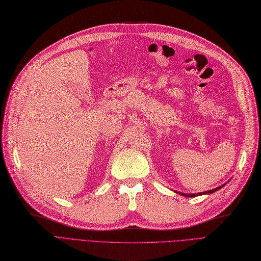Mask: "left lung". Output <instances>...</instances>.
Returning a JSON list of instances; mask_svg holds the SVG:
<instances>
[{
  "label": "left lung",
  "mask_w": 261,
  "mask_h": 261,
  "mask_svg": "<svg viewBox=\"0 0 261 261\" xmlns=\"http://www.w3.org/2000/svg\"><path fill=\"white\" fill-rule=\"evenodd\" d=\"M224 186H225V184H223V186H221V187H219V188H216V189H214V190H209V191H206V192H203V193H196V194H183V193H180V194L183 195V196H187V197H195V196H199V195H201V194H212V193H214V192L218 191L219 189L223 188ZM178 193H179V192H178Z\"/></svg>",
  "instance_id": "left-lung-1"
}]
</instances>
